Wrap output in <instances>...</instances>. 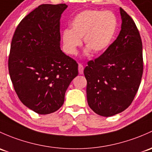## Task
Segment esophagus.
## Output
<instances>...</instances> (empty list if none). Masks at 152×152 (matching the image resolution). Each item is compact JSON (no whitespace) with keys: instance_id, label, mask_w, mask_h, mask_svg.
<instances>
[{"instance_id":"1","label":"esophagus","mask_w":152,"mask_h":152,"mask_svg":"<svg viewBox=\"0 0 152 152\" xmlns=\"http://www.w3.org/2000/svg\"><path fill=\"white\" fill-rule=\"evenodd\" d=\"M79 73L80 74H82L84 73V66H83L82 64H79Z\"/></svg>"}]
</instances>
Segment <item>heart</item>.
I'll return each mask as SVG.
<instances>
[{"instance_id": "1", "label": "heart", "mask_w": 152, "mask_h": 152, "mask_svg": "<svg viewBox=\"0 0 152 152\" xmlns=\"http://www.w3.org/2000/svg\"><path fill=\"white\" fill-rule=\"evenodd\" d=\"M71 29L62 33L64 48L67 53L76 55L84 38L87 52L95 55L105 52L114 41L118 28L116 16L111 12L86 10L78 14L71 23Z\"/></svg>"}]
</instances>
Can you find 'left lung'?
I'll return each mask as SVG.
<instances>
[{"label": "left lung", "mask_w": 152, "mask_h": 152, "mask_svg": "<svg viewBox=\"0 0 152 152\" xmlns=\"http://www.w3.org/2000/svg\"><path fill=\"white\" fill-rule=\"evenodd\" d=\"M122 29L108 49L84 70L87 103L102 116H111L128 108L138 92L143 71V46L130 16L120 8Z\"/></svg>", "instance_id": "obj_1"}]
</instances>
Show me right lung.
I'll return each instance as SVG.
<instances>
[{"mask_svg":"<svg viewBox=\"0 0 152 152\" xmlns=\"http://www.w3.org/2000/svg\"><path fill=\"white\" fill-rule=\"evenodd\" d=\"M66 4H42L24 17L11 43L9 72L20 101L39 114L57 111L78 63L60 47V20Z\"/></svg>","mask_w":152,"mask_h":152,"instance_id":"right-lung-1","label":"right lung"}]
</instances>
